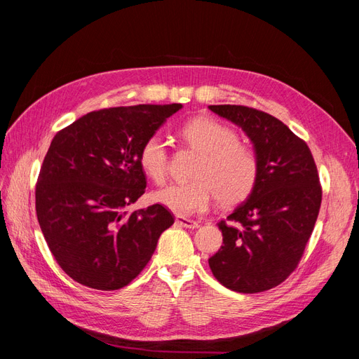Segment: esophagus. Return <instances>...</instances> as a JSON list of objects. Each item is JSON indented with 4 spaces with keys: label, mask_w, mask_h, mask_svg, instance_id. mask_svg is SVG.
<instances>
[{
    "label": "esophagus",
    "mask_w": 359,
    "mask_h": 359,
    "mask_svg": "<svg viewBox=\"0 0 359 359\" xmlns=\"http://www.w3.org/2000/svg\"><path fill=\"white\" fill-rule=\"evenodd\" d=\"M175 223H177L178 226H181V227H186V229H196V227L199 226L198 222L190 220V219H184V217H177Z\"/></svg>",
    "instance_id": "obj_1"
}]
</instances>
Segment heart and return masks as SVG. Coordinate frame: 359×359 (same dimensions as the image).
<instances>
[{
    "instance_id": "b5f03b06",
    "label": "heart",
    "mask_w": 359,
    "mask_h": 359,
    "mask_svg": "<svg viewBox=\"0 0 359 359\" xmlns=\"http://www.w3.org/2000/svg\"><path fill=\"white\" fill-rule=\"evenodd\" d=\"M180 136L201 154L193 170L194 180L173 182L154 191L156 202L178 215H191L208 208L212 196L223 206L236 205L250 196L257 181L259 163L255 151L238 140L233 128L211 116H196L181 126ZM137 160L151 180H165L168 149L163 137H147Z\"/></svg>"
}]
</instances>
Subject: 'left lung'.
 Instances as JSON below:
<instances>
[{
	"instance_id": "1",
	"label": "left lung",
	"mask_w": 359,
	"mask_h": 359,
	"mask_svg": "<svg viewBox=\"0 0 359 359\" xmlns=\"http://www.w3.org/2000/svg\"><path fill=\"white\" fill-rule=\"evenodd\" d=\"M210 109L243 128L259 163L256 186L219 223L223 245L208 259L214 277L240 293L276 287L297 268L318 220L322 189L310 148L276 116L253 107Z\"/></svg>"
}]
</instances>
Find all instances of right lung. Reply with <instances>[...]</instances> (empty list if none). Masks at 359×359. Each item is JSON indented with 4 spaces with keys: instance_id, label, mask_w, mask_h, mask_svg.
<instances>
[{
    "instance_id": "right-lung-1",
    "label": "right lung",
    "mask_w": 359,
    "mask_h": 359,
    "mask_svg": "<svg viewBox=\"0 0 359 359\" xmlns=\"http://www.w3.org/2000/svg\"><path fill=\"white\" fill-rule=\"evenodd\" d=\"M180 103L119 106L76 119L52 139L36 186V211L64 273L97 290L137 277L173 224L163 205L127 212L145 193L139 149Z\"/></svg>"
}]
</instances>
